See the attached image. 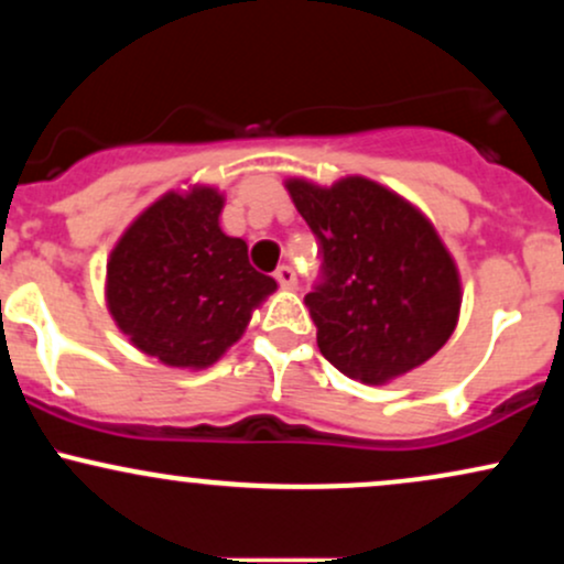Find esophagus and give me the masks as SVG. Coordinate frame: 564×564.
<instances>
[{"label":"esophagus","mask_w":564,"mask_h":564,"mask_svg":"<svg viewBox=\"0 0 564 564\" xmlns=\"http://www.w3.org/2000/svg\"><path fill=\"white\" fill-rule=\"evenodd\" d=\"M275 281L281 283L283 289H294L296 286V273L291 264H281V268L275 270Z\"/></svg>","instance_id":"esophagus-1"}]
</instances>
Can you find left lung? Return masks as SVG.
Masks as SVG:
<instances>
[{
	"mask_svg": "<svg viewBox=\"0 0 564 564\" xmlns=\"http://www.w3.org/2000/svg\"><path fill=\"white\" fill-rule=\"evenodd\" d=\"M286 187L321 246V275L304 304L323 358L366 384L430 360L462 307L458 270L430 219L366 177Z\"/></svg>",
	"mask_w": 564,
	"mask_h": 564,
	"instance_id": "1",
	"label": "left lung"
}]
</instances>
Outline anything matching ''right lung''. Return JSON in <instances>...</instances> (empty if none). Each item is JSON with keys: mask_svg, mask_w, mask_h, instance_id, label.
<instances>
[{"mask_svg": "<svg viewBox=\"0 0 564 564\" xmlns=\"http://www.w3.org/2000/svg\"><path fill=\"white\" fill-rule=\"evenodd\" d=\"M215 187L166 193L129 225L108 260V310L134 347L164 366L206 368L241 339L275 281L219 228Z\"/></svg>", "mask_w": 564, "mask_h": 564, "instance_id": "obj_1", "label": "right lung"}]
</instances>
